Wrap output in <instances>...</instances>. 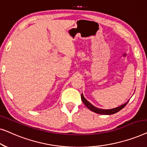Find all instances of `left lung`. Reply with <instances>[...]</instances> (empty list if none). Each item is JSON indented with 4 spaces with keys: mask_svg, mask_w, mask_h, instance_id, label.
Returning a JSON list of instances; mask_svg holds the SVG:
<instances>
[{
    "mask_svg": "<svg viewBox=\"0 0 147 147\" xmlns=\"http://www.w3.org/2000/svg\"><path fill=\"white\" fill-rule=\"evenodd\" d=\"M81 98H82V102H83V103L85 104V105L86 106V107H87L88 108H89L90 110H92V111L96 112V113L100 114H108V115H110V114H114L116 113V112H119L120 110H121L122 109V108H124V107H125L126 104H128V102H129V101H128L126 103L123 104V105L120 106H119V107L113 108V109L103 110V109H100V108H96V107H95V106H94L93 105H92V104H90V102L84 97L83 94H82L81 95Z\"/></svg>",
    "mask_w": 147,
    "mask_h": 147,
    "instance_id": "1",
    "label": "left lung"
}]
</instances>
